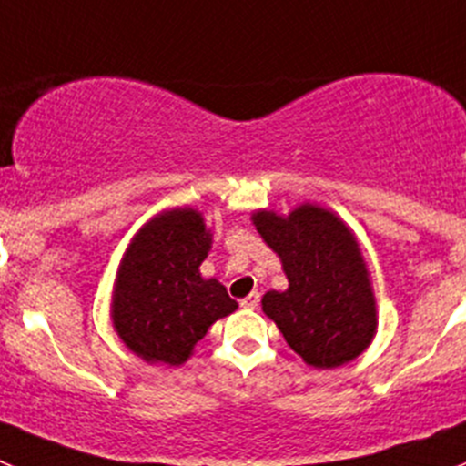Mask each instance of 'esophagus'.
<instances>
[{"instance_id": "esophagus-1", "label": "esophagus", "mask_w": 466, "mask_h": 466, "mask_svg": "<svg viewBox=\"0 0 466 466\" xmlns=\"http://www.w3.org/2000/svg\"><path fill=\"white\" fill-rule=\"evenodd\" d=\"M258 302H260V292H251V295L245 297L240 304L245 309H256V307H258Z\"/></svg>"}]
</instances>
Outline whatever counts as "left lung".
<instances>
[{
  "instance_id": "left-lung-1",
  "label": "left lung",
  "mask_w": 466,
  "mask_h": 466,
  "mask_svg": "<svg viewBox=\"0 0 466 466\" xmlns=\"http://www.w3.org/2000/svg\"><path fill=\"white\" fill-rule=\"evenodd\" d=\"M251 219L288 277V290L265 292V316L313 369L357 359L378 331V311L352 230L311 203L288 217L258 210Z\"/></svg>"
}]
</instances>
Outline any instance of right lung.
I'll return each mask as SVG.
<instances>
[{
  "label": "right lung",
  "mask_w": 466,
  "mask_h": 466,
  "mask_svg": "<svg viewBox=\"0 0 466 466\" xmlns=\"http://www.w3.org/2000/svg\"><path fill=\"white\" fill-rule=\"evenodd\" d=\"M210 242L192 208L159 212L132 238L116 274L112 322L144 361L180 366L212 322L238 309L217 279L198 272Z\"/></svg>",
  "instance_id": "add662e5"
}]
</instances>
